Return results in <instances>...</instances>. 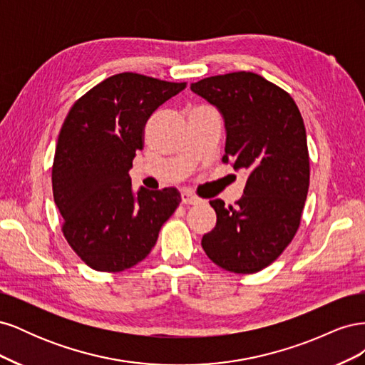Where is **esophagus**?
Segmentation results:
<instances>
[{
  "mask_svg": "<svg viewBox=\"0 0 365 365\" xmlns=\"http://www.w3.org/2000/svg\"><path fill=\"white\" fill-rule=\"evenodd\" d=\"M181 200H182V204H185V205H197V204L202 202L201 197L195 196V195L190 193V192H184V193L181 195Z\"/></svg>",
  "mask_w": 365,
  "mask_h": 365,
  "instance_id": "esophagus-1",
  "label": "esophagus"
}]
</instances>
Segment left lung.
<instances>
[{
	"label": "left lung",
	"mask_w": 365,
	"mask_h": 365,
	"mask_svg": "<svg viewBox=\"0 0 365 365\" xmlns=\"http://www.w3.org/2000/svg\"><path fill=\"white\" fill-rule=\"evenodd\" d=\"M190 88L224 117L222 161L248 173L236 205L210 201L216 227L202 236L201 245L225 271H262L300 227L311 172L300 109L280 86L250 71L212 76Z\"/></svg>",
	"instance_id": "1"
}]
</instances>
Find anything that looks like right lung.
<instances>
[{
  "instance_id": "1",
  "label": "right lung",
  "mask_w": 365,
  "mask_h": 365,
  "mask_svg": "<svg viewBox=\"0 0 365 365\" xmlns=\"http://www.w3.org/2000/svg\"><path fill=\"white\" fill-rule=\"evenodd\" d=\"M185 85L120 73L83 94L65 118L51 169L53 197L65 239L90 268L134 267L180 205L175 187L132 192L129 169L149 117Z\"/></svg>"
}]
</instances>
